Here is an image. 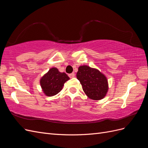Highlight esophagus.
<instances>
[{"label": "esophagus", "instance_id": "34e87169", "mask_svg": "<svg viewBox=\"0 0 148 148\" xmlns=\"http://www.w3.org/2000/svg\"><path fill=\"white\" fill-rule=\"evenodd\" d=\"M69 77H70V78H72L75 77V73H70V74H69Z\"/></svg>", "mask_w": 148, "mask_h": 148}]
</instances>
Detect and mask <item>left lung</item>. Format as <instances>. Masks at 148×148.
Instances as JSON below:
<instances>
[{"label":"left lung","mask_w":148,"mask_h":148,"mask_svg":"<svg viewBox=\"0 0 148 148\" xmlns=\"http://www.w3.org/2000/svg\"><path fill=\"white\" fill-rule=\"evenodd\" d=\"M77 78L89 99L98 101L106 96L109 89L108 81L99 70L88 65L79 66Z\"/></svg>","instance_id":"obj_1"}]
</instances>
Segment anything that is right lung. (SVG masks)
I'll return each instance as SVG.
<instances>
[{
	"label": "right lung",
	"instance_id": "right-lung-1",
	"mask_svg": "<svg viewBox=\"0 0 148 148\" xmlns=\"http://www.w3.org/2000/svg\"><path fill=\"white\" fill-rule=\"evenodd\" d=\"M69 79L65 73L60 72L57 68L53 67L42 76L39 83L44 95L53 96L62 90L64 83Z\"/></svg>",
	"mask_w": 148,
	"mask_h": 148
}]
</instances>
